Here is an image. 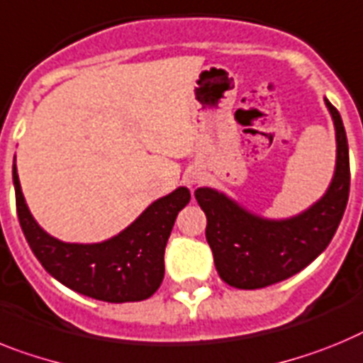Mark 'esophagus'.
I'll list each match as a JSON object with an SVG mask.
<instances>
[{
  "instance_id": "esophagus-1",
  "label": "esophagus",
  "mask_w": 363,
  "mask_h": 363,
  "mask_svg": "<svg viewBox=\"0 0 363 363\" xmlns=\"http://www.w3.org/2000/svg\"><path fill=\"white\" fill-rule=\"evenodd\" d=\"M197 181H199V177H191V179H190L191 184H194V182H197Z\"/></svg>"
}]
</instances>
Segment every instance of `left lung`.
Returning <instances> with one entry per match:
<instances>
[{"label":"left lung","instance_id":"8db88e82","mask_svg":"<svg viewBox=\"0 0 363 363\" xmlns=\"http://www.w3.org/2000/svg\"><path fill=\"white\" fill-rule=\"evenodd\" d=\"M336 128V172L327 194L307 212L285 220L252 216L226 195L199 188L195 199L206 213V241L220 279L235 289H263L294 276L329 247L349 199L347 135L338 109L325 100Z\"/></svg>","mask_w":363,"mask_h":363}]
</instances>
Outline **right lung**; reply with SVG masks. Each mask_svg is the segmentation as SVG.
<instances>
[{
	"label": "right lung",
	"mask_w": 363,
	"mask_h": 363,
	"mask_svg": "<svg viewBox=\"0 0 363 363\" xmlns=\"http://www.w3.org/2000/svg\"><path fill=\"white\" fill-rule=\"evenodd\" d=\"M12 179L25 239L50 276L78 294L109 303L140 301L155 294L164 277V248L173 223L190 203L188 188H177L155 201L133 225L109 241L72 245L50 238L38 226L25 204L16 164Z\"/></svg>",
	"instance_id": "obj_1"
}]
</instances>
